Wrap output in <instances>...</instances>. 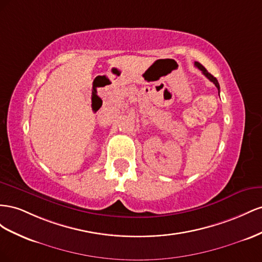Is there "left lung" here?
<instances>
[{
    "instance_id": "left-lung-1",
    "label": "left lung",
    "mask_w": 262,
    "mask_h": 262,
    "mask_svg": "<svg viewBox=\"0 0 262 262\" xmlns=\"http://www.w3.org/2000/svg\"><path fill=\"white\" fill-rule=\"evenodd\" d=\"M194 66H195L196 68H199V69H200L202 72H203V74H204V76H205V77H206L208 80H210V81H212V82H213V83L215 84V86L219 89V93H220V84H219V81H217V79L214 78V77L212 76V74H211L210 72H207V70H206V69L204 68V67L202 66L200 62H195V63H194Z\"/></svg>"
}]
</instances>
